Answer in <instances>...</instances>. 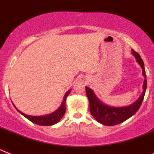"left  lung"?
<instances>
[{
	"label": "left lung",
	"mask_w": 154,
	"mask_h": 154,
	"mask_svg": "<svg viewBox=\"0 0 154 154\" xmlns=\"http://www.w3.org/2000/svg\"><path fill=\"white\" fill-rule=\"evenodd\" d=\"M132 52L133 55L136 57L137 62L143 69V75L145 77L143 85V92L140 97L137 99V102L126 107L115 108V107L108 106L106 105L103 104L101 101H99L92 89L85 87L87 97L89 100V110L91 114L99 123L105 126H114L126 121L137 112L143 100L144 95L146 89V75L144 69V64L140 55L137 51L132 50Z\"/></svg>",
	"instance_id": "1"
}]
</instances>
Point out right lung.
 Wrapping results in <instances>:
<instances>
[{
  "instance_id": "1",
  "label": "right lung",
  "mask_w": 154,
  "mask_h": 154,
  "mask_svg": "<svg viewBox=\"0 0 154 154\" xmlns=\"http://www.w3.org/2000/svg\"><path fill=\"white\" fill-rule=\"evenodd\" d=\"M70 91L71 90L68 91L66 92V94L65 95V96H64L62 106L56 111H55V112L51 114H48V115L42 116H28L23 113L21 111H19L16 107L15 108L20 113L22 114L24 117H26L27 119L31 121L32 123H36L38 125H41V126H51V125H54L58 123V121L60 120L63 117L64 115H65V110H66V107H65V99H66V97L69 96V94L70 93Z\"/></svg>"
}]
</instances>
